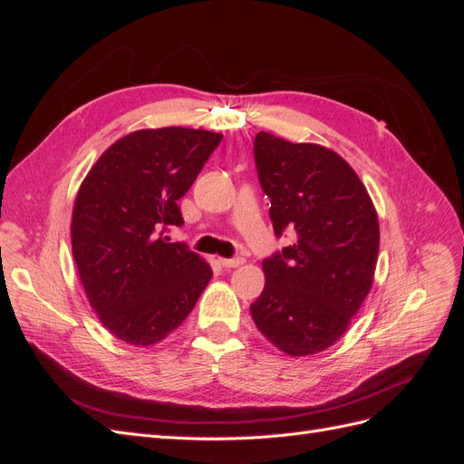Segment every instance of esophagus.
Instances as JSON below:
<instances>
[{
  "label": "esophagus",
  "mask_w": 464,
  "mask_h": 464,
  "mask_svg": "<svg viewBox=\"0 0 464 464\" xmlns=\"http://www.w3.org/2000/svg\"><path fill=\"white\" fill-rule=\"evenodd\" d=\"M218 263L224 266V269H236V266L244 265V257H234V259H218Z\"/></svg>",
  "instance_id": "obj_1"
}]
</instances>
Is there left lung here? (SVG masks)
<instances>
[{
    "instance_id": "obj_1",
    "label": "left lung",
    "mask_w": 464,
    "mask_h": 464,
    "mask_svg": "<svg viewBox=\"0 0 464 464\" xmlns=\"http://www.w3.org/2000/svg\"><path fill=\"white\" fill-rule=\"evenodd\" d=\"M254 152L275 234L288 227L296 242L263 261L265 288L251 317L280 353L319 354L346 333L370 294L377 210L353 166L327 147L261 131Z\"/></svg>"
}]
</instances>
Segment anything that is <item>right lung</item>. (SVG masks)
I'll list each match as a JSON object with an SVG mask.
<instances>
[{
  "instance_id": "obj_1",
  "label": "right lung",
  "mask_w": 464,
  "mask_h": 464,
  "mask_svg": "<svg viewBox=\"0 0 464 464\" xmlns=\"http://www.w3.org/2000/svg\"><path fill=\"white\" fill-rule=\"evenodd\" d=\"M222 135L207 130H137L110 145L77 191L72 249L87 300L102 325L131 346L178 329L213 269L162 232L181 227L178 201Z\"/></svg>"
}]
</instances>
